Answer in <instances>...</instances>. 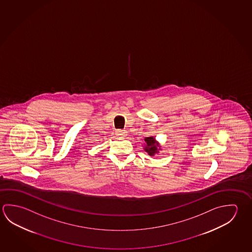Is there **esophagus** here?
Instances as JSON below:
<instances>
[{"label": "esophagus", "mask_w": 252, "mask_h": 252, "mask_svg": "<svg viewBox=\"0 0 252 252\" xmlns=\"http://www.w3.org/2000/svg\"><path fill=\"white\" fill-rule=\"evenodd\" d=\"M116 134H117V135H119V136L121 137H125L126 135H127V133H126V131H124V130H120V129L116 131Z\"/></svg>", "instance_id": "esophagus-1"}]
</instances>
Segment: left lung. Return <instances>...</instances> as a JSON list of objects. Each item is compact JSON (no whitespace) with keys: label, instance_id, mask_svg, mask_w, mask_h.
<instances>
[{"label":"left lung","instance_id":"left-lung-1","mask_svg":"<svg viewBox=\"0 0 252 252\" xmlns=\"http://www.w3.org/2000/svg\"><path fill=\"white\" fill-rule=\"evenodd\" d=\"M143 150H145L150 157H154L155 155L159 154V151L162 150L158 141L156 140L154 136L146 137L144 139Z\"/></svg>","mask_w":252,"mask_h":252}]
</instances>
